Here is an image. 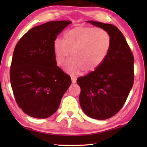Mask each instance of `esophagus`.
Masks as SVG:
<instances>
[{
  "instance_id": "1",
  "label": "esophagus",
  "mask_w": 147,
  "mask_h": 147,
  "mask_svg": "<svg viewBox=\"0 0 147 147\" xmlns=\"http://www.w3.org/2000/svg\"><path fill=\"white\" fill-rule=\"evenodd\" d=\"M71 82H72V83H76V80H77V77H76V76H73L72 75L71 76Z\"/></svg>"
}]
</instances>
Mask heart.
I'll return each instance as SVG.
<instances>
[{"label": "heart", "mask_w": 147, "mask_h": 147, "mask_svg": "<svg viewBox=\"0 0 147 147\" xmlns=\"http://www.w3.org/2000/svg\"><path fill=\"white\" fill-rule=\"evenodd\" d=\"M112 36L100 27H78L64 33L63 40L57 39L53 51L59 65H63L69 56L73 57L66 65L70 73L84 69L92 72L97 69L108 57L111 49Z\"/></svg>", "instance_id": "heart-1"}]
</instances>
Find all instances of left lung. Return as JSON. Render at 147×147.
Segmentation results:
<instances>
[{
    "instance_id": "8db88e82",
    "label": "left lung",
    "mask_w": 147,
    "mask_h": 147,
    "mask_svg": "<svg viewBox=\"0 0 147 147\" xmlns=\"http://www.w3.org/2000/svg\"><path fill=\"white\" fill-rule=\"evenodd\" d=\"M88 23L109 32L111 49L104 63L88 75L78 78L80 104L86 115L97 120L111 118L120 111L134 83V56L123 34L111 24Z\"/></svg>"
}]
</instances>
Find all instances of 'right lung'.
Returning <instances> with one entry per match:
<instances>
[{"label": "right lung", "instance_id": "obj_1", "mask_svg": "<svg viewBox=\"0 0 147 147\" xmlns=\"http://www.w3.org/2000/svg\"><path fill=\"white\" fill-rule=\"evenodd\" d=\"M71 22L50 21L36 26L18 41L10 80L20 108L31 117L46 118L57 111L71 78L57 66L53 43Z\"/></svg>", "mask_w": 147, "mask_h": 147}]
</instances>
